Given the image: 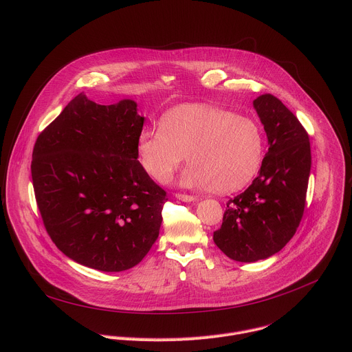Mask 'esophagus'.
<instances>
[{"label":"esophagus","mask_w":352,"mask_h":352,"mask_svg":"<svg viewBox=\"0 0 352 352\" xmlns=\"http://www.w3.org/2000/svg\"><path fill=\"white\" fill-rule=\"evenodd\" d=\"M175 197L182 200V202H193V200H196L195 196L192 195H185V193H175Z\"/></svg>","instance_id":"esophagus-1"}]
</instances>
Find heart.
I'll use <instances>...</instances> for the list:
<instances>
[{"label":"heart","mask_w":352,"mask_h":352,"mask_svg":"<svg viewBox=\"0 0 352 352\" xmlns=\"http://www.w3.org/2000/svg\"><path fill=\"white\" fill-rule=\"evenodd\" d=\"M265 138L252 118L208 104H185L166 111L159 129L146 128L136 139L143 171L167 182L182 164H190L181 184L220 193L246 186L261 170Z\"/></svg>","instance_id":"heart-1"}]
</instances>
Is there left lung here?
Returning a JSON list of instances; mask_svg holds the SVG:
<instances>
[{
  "label": "left lung",
  "instance_id": "obj_1",
  "mask_svg": "<svg viewBox=\"0 0 352 352\" xmlns=\"http://www.w3.org/2000/svg\"><path fill=\"white\" fill-rule=\"evenodd\" d=\"M269 150L259 175L230 199L214 243L230 259H266L294 236L304 216L311 173L309 135L298 118L270 93L254 100Z\"/></svg>",
  "mask_w": 352,
  "mask_h": 352
}]
</instances>
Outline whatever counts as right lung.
Returning <instances> with one entry per match:
<instances>
[{
	"instance_id": "add662e5",
	"label": "right lung",
	"mask_w": 352,
	"mask_h": 352,
	"mask_svg": "<svg viewBox=\"0 0 352 352\" xmlns=\"http://www.w3.org/2000/svg\"><path fill=\"white\" fill-rule=\"evenodd\" d=\"M136 103L83 93L37 136L32 179L47 234L69 259L100 270L136 266L159 236L166 190L140 167Z\"/></svg>"
}]
</instances>
